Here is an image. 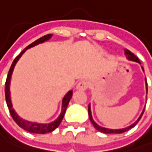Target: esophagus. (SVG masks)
Masks as SVG:
<instances>
[{
	"instance_id": "34e87169",
	"label": "esophagus",
	"mask_w": 152,
	"mask_h": 152,
	"mask_svg": "<svg viewBox=\"0 0 152 152\" xmlns=\"http://www.w3.org/2000/svg\"><path fill=\"white\" fill-rule=\"evenodd\" d=\"M87 88H88V83L85 80L79 81L76 86V90H78V91H85V90H87Z\"/></svg>"
}]
</instances>
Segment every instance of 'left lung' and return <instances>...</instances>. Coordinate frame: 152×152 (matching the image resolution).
<instances>
[{"mask_svg": "<svg viewBox=\"0 0 152 152\" xmlns=\"http://www.w3.org/2000/svg\"><path fill=\"white\" fill-rule=\"evenodd\" d=\"M125 55H126V56H127V58H128L129 60H132V61H137V62H139V63H140V60H139V58H138L137 56L134 55V54H133L130 50H125ZM142 69H143V71H144L143 67H142ZM145 83H146V91H148V88H147V81H146V79H145ZM144 112H145V109L143 110L142 113H141V115L140 116V118H138L137 121H136L135 123H134V124H131L130 126H129V127H126V128H124V129H111L103 128V127H101V126L98 125L96 123V122L93 120V118H92V116H91V107H90V105H89V107H88L89 118H90V119H91L92 124L94 125V127L98 131L102 132V133H104V134H121V133H124V132L128 131L129 129H132V128H134V126L137 124L138 122H139V121L140 120V118H141V117H142V115H143Z\"/></svg>", "mask_w": 152, "mask_h": 152, "instance_id": "left-lung-1", "label": "left lung"}]
</instances>
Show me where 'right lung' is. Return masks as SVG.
<instances>
[{"instance_id":"obj_1","label":"right lung","mask_w":152,"mask_h":152,"mask_svg":"<svg viewBox=\"0 0 152 152\" xmlns=\"http://www.w3.org/2000/svg\"><path fill=\"white\" fill-rule=\"evenodd\" d=\"M50 38V34H46L42 36L41 38L38 39L37 40H35L34 42H33L29 45H28L24 50L21 52L20 54L18 56H16V58L14 59V61H12V64L9 69L8 74H7V80H6V87H5V96H6V101H7V107H8L9 112L10 114L12 116V118H13L15 122L17 123V124L21 127L22 129H23L24 130L26 131L30 132V133H34V134H46V133H50V132L55 130L59 126V124H61V120L64 117V114L66 112V109L67 107V105L69 103V101L71 100L72 96H73V91H70L67 92V94L64 96L63 100H62V107H61V113L59 115V117L54 121V122H51L50 124H38V123H33V122H29V121H27V120L23 119L21 118L18 115V114L15 113V111L12 108V102H11V97H10V89H9V86H10V80H11V76H12V73L13 71V68H14L15 64L16 62L18 61V60L19 59L22 54L28 49V48H30L32 46H34L35 45H38L39 43H42L45 40L49 39Z\"/></svg>"}]
</instances>
